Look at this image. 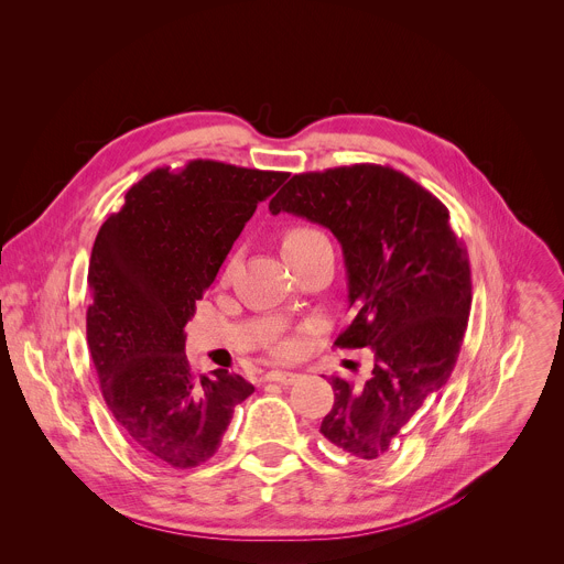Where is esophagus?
<instances>
[{
  "mask_svg": "<svg viewBox=\"0 0 564 564\" xmlns=\"http://www.w3.org/2000/svg\"><path fill=\"white\" fill-rule=\"evenodd\" d=\"M301 377L296 371H281V369H274V371H268L265 373V381L270 383H281V386H294Z\"/></svg>",
  "mask_w": 564,
  "mask_h": 564,
  "instance_id": "34e87169",
  "label": "esophagus"
}]
</instances>
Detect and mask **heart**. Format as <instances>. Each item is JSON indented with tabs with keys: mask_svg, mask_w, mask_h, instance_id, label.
Instances as JSON below:
<instances>
[{
	"mask_svg": "<svg viewBox=\"0 0 564 564\" xmlns=\"http://www.w3.org/2000/svg\"><path fill=\"white\" fill-rule=\"evenodd\" d=\"M325 237L318 232V230H312V228H292L288 230L283 237H281V250H283V257H294V254H301L305 250H310L314 243L323 241ZM274 354L279 356H290L296 345L292 340H279L274 343Z\"/></svg>",
	"mask_w": 564,
	"mask_h": 564,
	"instance_id": "obj_1",
	"label": "heart"
}]
</instances>
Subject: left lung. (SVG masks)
Returning a JSON list of instances; mask_svg holds the SVG:
<instances>
[{"label": "left lung", "instance_id": "8db88e82", "mask_svg": "<svg viewBox=\"0 0 564 564\" xmlns=\"http://www.w3.org/2000/svg\"><path fill=\"white\" fill-rule=\"evenodd\" d=\"M270 213L318 224L343 248L356 316L334 345L369 347L373 367L362 386L329 379L334 405L321 434L347 458L377 465L452 377L471 307L467 250L432 193L377 163L294 174Z\"/></svg>", "mask_w": 564, "mask_h": 564}]
</instances>
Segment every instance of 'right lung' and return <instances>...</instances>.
I'll list each match as a JSON object with an SVG mask.
<instances>
[{"label": "right lung", "mask_w": 564, "mask_h": 564, "mask_svg": "<svg viewBox=\"0 0 564 564\" xmlns=\"http://www.w3.org/2000/svg\"><path fill=\"white\" fill-rule=\"evenodd\" d=\"M288 176L204 159L156 167L95 239L86 334L104 401L139 449L174 469L213 458L254 392L228 369L197 377L183 327L257 204Z\"/></svg>", "instance_id": "obj_1"}]
</instances>
